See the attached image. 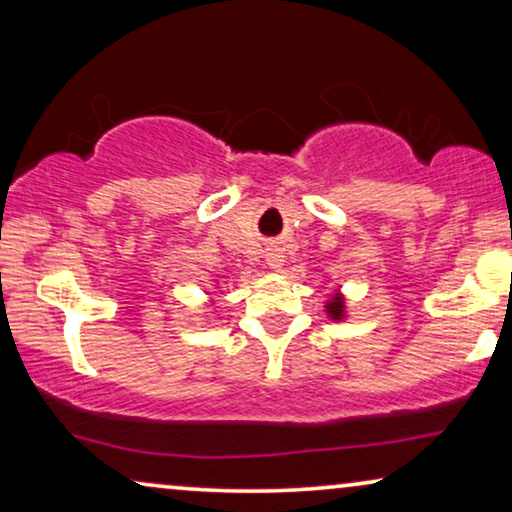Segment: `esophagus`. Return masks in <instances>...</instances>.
Segmentation results:
<instances>
[{"mask_svg":"<svg viewBox=\"0 0 512 512\" xmlns=\"http://www.w3.org/2000/svg\"><path fill=\"white\" fill-rule=\"evenodd\" d=\"M265 263H268L272 270H282L284 263H286L284 251L279 247H270L268 251H265Z\"/></svg>","mask_w":512,"mask_h":512,"instance_id":"esophagus-1","label":"esophagus"}]
</instances>
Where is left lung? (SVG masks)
Returning <instances> with one entry per match:
<instances>
[{
    "mask_svg": "<svg viewBox=\"0 0 512 512\" xmlns=\"http://www.w3.org/2000/svg\"><path fill=\"white\" fill-rule=\"evenodd\" d=\"M326 314L331 317L333 321H342L347 317V305H345V296H342L340 291H335L331 300H326Z\"/></svg>",
    "mask_w": 512,
    "mask_h": 512,
    "instance_id": "8db88e82",
    "label": "left lung"
}]
</instances>
